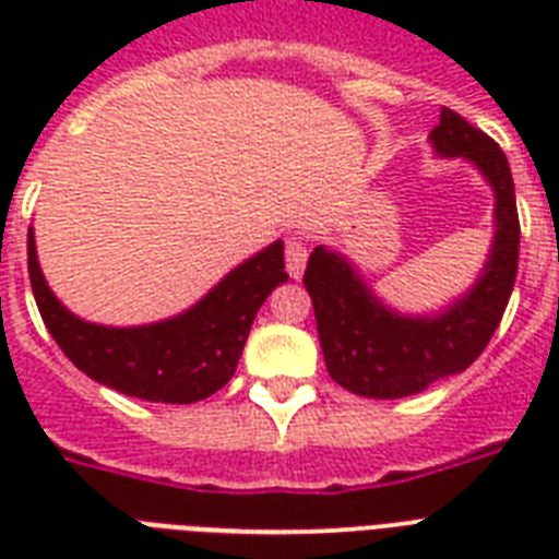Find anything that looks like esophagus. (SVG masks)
<instances>
[{
    "instance_id": "1",
    "label": "esophagus",
    "mask_w": 559,
    "mask_h": 559,
    "mask_svg": "<svg viewBox=\"0 0 559 559\" xmlns=\"http://www.w3.org/2000/svg\"><path fill=\"white\" fill-rule=\"evenodd\" d=\"M284 258H287V272L289 278H301L307 266V246L298 240V237H289L287 249H284Z\"/></svg>"
}]
</instances>
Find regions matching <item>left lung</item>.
<instances>
[{"label": "left lung", "mask_w": 559, "mask_h": 559, "mask_svg": "<svg viewBox=\"0 0 559 559\" xmlns=\"http://www.w3.org/2000/svg\"><path fill=\"white\" fill-rule=\"evenodd\" d=\"M435 156H461L493 191V240L476 284L435 313H400L377 298L350 258L316 246L305 270L324 366L342 389L397 400L476 362L502 322L520 263V217L511 165L499 144L443 107L429 133Z\"/></svg>", "instance_id": "obj_1"}]
</instances>
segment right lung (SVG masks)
I'll use <instances>...</instances> for the list:
<instances>
[{
    "instance_id": "right-lung-1",
    "label": "right lung",
    "mask_w": 559,
    "mask_h": 559,
    "mask_svg": "<svg viewBox=\"0 0 559 559\" xmlns=\"http://www.w3.org/2000/svg\"><path fill=\"white\" fill-rule=\"evenodd\" d=\"M28 275L39 316L78 371L127 397L151 403H197L231 377L252 322L272 289L289 278L284 243L275 240L179 316L153 324L109 328L74 316L51 293L39 270L34 228H28Z\"/></svg>"
}]
</instances>
